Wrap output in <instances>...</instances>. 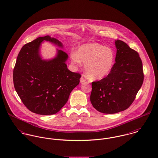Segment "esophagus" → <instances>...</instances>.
Here are the masks:
<instances>
[{
	"label": "esophagus",
	"mask_w": 158,
	"mask_h": 158,
	"mask_svg": "<svg viewBox=\"0 0 158 158\" xmlns=\"http://www.w3.org/2000/svg\"><path fill=\"white\" fill-rule=\"evenodd\" d=\"M86 81V80L83 78V77H81V78H80V83H84V82H85Z\"/></svg>",
	"instance_id": "obj_1"
}]
</instances>
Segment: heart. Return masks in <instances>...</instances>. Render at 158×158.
Masks as SVG:
<instances>
[{
	"label": "heart",
	"mask_w": 158,
	"mask_h": 158,
	"mask_svg": "<svg viewBox=\"0 0 158 158\" xmlns=\"http://www.w3.org/2000/svg\"><path fill=\"white\" fill-rule=\"evenodd\" d=\"M72 63L80 66L85 63L86 75L91 80H99L106 77L112 72L115 62L114 51L99 43L81 45L77 52L71 54Z\"/></svg>",
	"instance_id": "1"
}]
</instances>
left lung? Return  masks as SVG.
<instances>
[{"instance_id":"obj_1","label":"left lung","mask_w":158,"mask_h":158,"mask_svg":"<svg viewBox=\"0 0 158 158\" xmlns=\"http://www.w3.org/2000/svg\"><path fill=\"white\" fill-rule=\"evenodd\" d=\"M116 54L112 72L92 83L90 102L98 112L113 114L132 104L143 83V63L136 51L123 41L115 40Z\"/></svg>"}]
</instances>
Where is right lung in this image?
Wrapping results in <instances>:
<instances>
[{
    "label": "right lung",
    "mask_w": 158,
    "mask_h": 158,
    "mask_svg": "<svg viewBox=\"0 0 158 158\" xmlns=\"http://www.w3.org/2000/svg\"><path fill=\"white\" fill-rule=\"evenodd\" d=\"M44 41L63 48L61 42L49 35L25 44L17 58L13 82L18 95L30 111L53 115L67 102L72 90L79 85L81 75L68 69V56L61 49H57L55 57L43 59L40 49Z\"/></svg>",
    "instance_id": "obj_1"
}]
</instances>
